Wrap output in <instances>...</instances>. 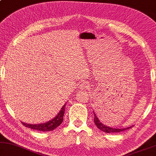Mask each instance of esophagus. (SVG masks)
<instances>
[{
    "instance_id": "obj_1",
    "label": "esophagus",
    "mask_w": 156,
    "mask_h": 156,
    "mask_svg": "<svg viewBox=\"0 0 156 156\" xmlns=\"http://www.w3.org/2000/svg\"><path fill=\"white\" fill-rule=\"evenodd\" d=\"M87 87H88V84H87V83H86V82H83L80 85V88L82 90L87 88Z\"/></svg>"
}]
</instances>
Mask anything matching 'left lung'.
<instances>
[{
  "mask_svg": "<svg viewBox=\"0 0 156 156\" xmlns=\"http://www.w3.org/2000/svg\"><path fill=\"white\" fill-rule=\"evenodd\" d=\"M93 113H94V122H95V124L96 126H98V128L100 129L101 131H102L103 132H105V133H117V132H121V131H123L124 130H126V129H130L131 127H128V128H120V129H115V128H112V127H109V126H107V125H105L104 124H102V122H100V120L99 119V118H98V115H97L95 113V112L93 111ZM98 114V113H97ZM100 118V117H99Z\"/></svg>",
  "mask_w": 156,
  "mask_h": 156,
  "instance_id": "left-lung-1",
  "label": "left lung"
}]
</instances>
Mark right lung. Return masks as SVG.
Wrapping results in <instances>:
<instances>
[{"label":"right lung","instance_id":"1","mask_svg":"<svg viewBox=\"0 0 156 156\" xmlns=\"http://www.w3.org/2000/svg\"><path fill=\"white\" fill-rule=\"evenodd\" d=\"M65 106L66 105H63L58 115L49 122L43 123V124H27V123H24V122H22V123H23V124L25 127H28V128L34 129V130L40 131H53L54 129H55L57 126H58L63 122V115H64V113H65Z\"/></svg>","mask_w":156,"mask_h":156}]
</instances>
